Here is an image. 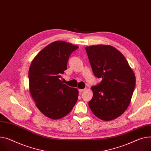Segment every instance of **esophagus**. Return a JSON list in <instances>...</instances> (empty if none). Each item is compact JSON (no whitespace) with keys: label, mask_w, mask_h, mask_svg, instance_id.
Returning <instances> with one entry per match:
<instances>
[{"label":"esophagus","mask_w":151,"mask_h":151,"mask_svg":"<svg viewBox=\"0 0 151 151\" xmlns=\"http://www.w3.org/2000/svg\"><path fill=\"white\" fill-rule=\"evenodd\" d=\"M85 89H86V88L85 89H78V91H79L80 93H82V92H83Z\"/></svg>","instance_id":"34e87169"}]
</instances>
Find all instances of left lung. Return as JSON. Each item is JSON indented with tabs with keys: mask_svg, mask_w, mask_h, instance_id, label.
Here are the masks:
<instances>
[{
	"mask_svg": "<svg viewBox=\"0 0 151 151\" xmlns=\"http://www.w3.org/2000/svg\"><path fill=\"white\" fill-rule=\"evenodd\" d=\"M94 76L101 78L91 87L93 97L88 103L93 114L101 120L119 117L128 107L135 86V76L124 56L110 45L85 48Z\"/></svg>",
	"mask_w": 151,
	"mask_h": 151,
	"instance_id": "obj_1",
	"label": "left lung"
}]
</instances>
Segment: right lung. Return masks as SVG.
<instances>
[{
    "mask_svg": "<svg viewBox=\"0 0 151 151\" xmlns=\"http://www.w3.org/2000/svg\"><path fill=\"white\" fill-rule=\"evenodd\" d=\"M78 48L63 41L54 42L39 52L30 65L31 95L37 108L50 119L65 117L77 101L78 89L64 84L60 78L67 68L69 56Z\"/></svg>",
    "mask_w": 151,
    "mask_h": 151,
    "instance_id": "add662e5",
    "label": "right lung"
}]
</instances>
